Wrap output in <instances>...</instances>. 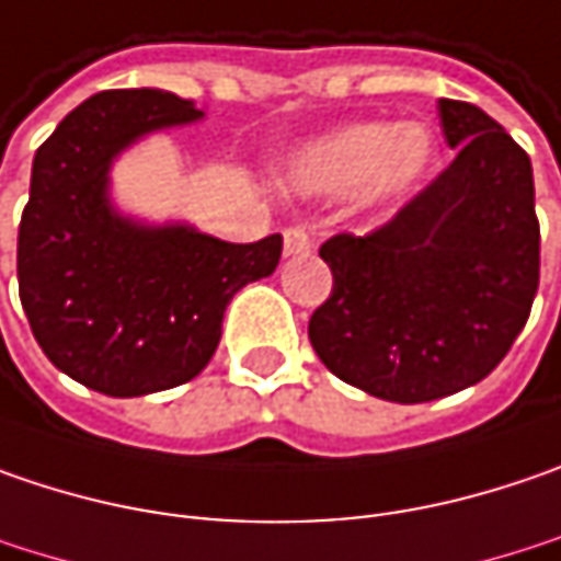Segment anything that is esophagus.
<instances>
[{
    "instance_id": "obj_1",
    "label": "esophagus",
    "mask_w": 561,
    "mask_h": 561,
    "mask_svg": "<svg viewBox=\"0 0 561 561\" xmlns=\"http://www.w3.org/2000/svg\"><path fill=\"white\" fill-rule=\"evenodd\" d=\"M282 250H285V256H305V253H311L313 250L311 231H308L305 225L288 228V231H285V238H282Z\"/></svg>"
}]
</instances>
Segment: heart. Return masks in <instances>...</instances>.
Instances as JSON below:
<instances>
[{
    "label": "heart",
    "instance_id": "b5f03b06",
    "mask_svg": "<svg viewBox=\"0 0 561 561\" xmlns=\"http://www.w3.org/2000/svg\"><path fill=\"white\" fill-rule=\"evenodd\" d=\"M438 161V142L422 123L365 119L323 133L282 164V186L295 196L330 199L358 190L362 206L390 209L412 196Z\"/></svg>",
    "mask_w": 561,
    "mask_h": 561
}]
</instances>
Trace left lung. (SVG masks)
Here are the masks:
<instances>
[{
    "instance_id": "left-lung-1",
    "label": "left lung",
    "mask_w": 561,
    "mask_h": 561,
    "mask_svg": "<svg viewBox=\"0 0 561 561\" xmlns=\"http://www.w3.org/2000/svg\"><path fill=\"white\" fill-rule=\"evenodd\" d=\"M457 158L375 234L330 238L313 311L317 358L390 403H428L485 378L524 330L540 285L527 151L477 104L438 101Z\"/></svg>"
}]
</instances>
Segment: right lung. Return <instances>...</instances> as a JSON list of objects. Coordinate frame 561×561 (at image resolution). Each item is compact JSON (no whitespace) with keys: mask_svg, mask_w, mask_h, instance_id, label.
I'll use <instances>...</instances> for the list:
<instances>
[{"mask_svg":"<svg viewBox=\"0 0 561 561\" xmlns=\"http://www.w3.org/2000/svg\"><path fill=\"white\" fill-rule=\"evenodd\" d=\"M206 119L161 88L101 91L34 154L18 228V291L53 365L107 397L193 380L248 282L276 273L282 234L228 244L183 218L151 221L114 199V164L149 136Z\"/></svg>","mask_w":561,"mask_h":561,"instance_id":"obj_1","label":"right lung"}]
</instances>
